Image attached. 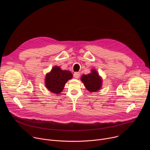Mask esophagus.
Returning a JSON list of instances; mask_svg holds the SVG:
<instances>
[{"label": "esophagus", "instance_id": "esophagus-1", "mask_svg": "<svg viewBox=\"0 0 150 150\" xmlns=\"http://www.w3.org/2000/svg\"><path fill=\"white\" fill-rule=\"evenodd\" d=\"M79 76H80V73L79 72H75L74 74V76L75 78H78L79 77Z\"/></svg>", "mask_w": 150, "mask_h": 150}]
</instances>
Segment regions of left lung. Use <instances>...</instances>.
<instances>
[{
  "instance_id": "1",
  "label": "left lung",
  "mask_w": 150,
  "mask_h": 150,
  "mask_svg": "<svg viewBox=\"0 0 150 150\" xmlns=\"http://www.w3.org/2000/svg\"><path fill=\"white\" fill-rule=\"evenodd\" d=\"M81 81L90 92H97L102 87L103 79L95 69H92L91 73L87 75H82Z\"/></svg>"
}]
</instances>
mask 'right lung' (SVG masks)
<instances>
[{
	"label": "right lung",
	"instance_id": "1",
	"mask_svg": "<svg viewBox=\"0 0 150 150\" xmlns=\"http://www.w3.org/2000/svg\"><path fill=\"white\" fill-rule=\"evenodd\" d=\"M73 75L69 71L62 70L59 67L54 66L46 75L45 87L54 94H60L64 89L67 81L71 79Z\"/></svg>",
	"mask_w": 150,
	"mask_h": 150
}]
</instances>
